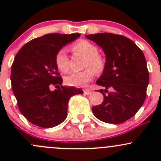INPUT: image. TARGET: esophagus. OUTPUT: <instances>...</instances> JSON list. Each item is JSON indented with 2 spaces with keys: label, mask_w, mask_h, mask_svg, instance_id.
Here are the masks:
<instances>
[{
  "label": "esophagus",
  "mask_w": 161,
  "mask_h": 161,
  "mask_svg": "<svg viewBox=\"0 0 161 161\" xmlns=\"http://www.w3.org/2000/svg\"><path fill=\"white\" fill-rule=\"evenodd\" d=\"M83 92H84V93L86 94V95H90V94L92 93V90H89V89H87V90H84Z\"/></svg>",
  "instance_id": "34e87169"
}]
</instances>
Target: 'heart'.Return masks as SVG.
Returning <instances> with one entry per match:
<instances>
[{"mask_svg":"<svg viewBox=\"0 0 161 161\" xmlns=\"http://www.w3.org/2000/svg\"><path fill=\"white\" fill-rule=\"evenodd\" d=\"M74 51L82 53L86 57L85 67L82 71H72L65 78L66 84L72 86H84L93 79L96 72H101L104 69L105 60L98 53V48L87 40H79L72 46ZM55 62L61 71H68L69 69V58L66 50H59L55 56Z\"/></svg>","mask_w":161,"mask_h":161,"instance_id":"heart-1","label":"heart"}]
</instances>
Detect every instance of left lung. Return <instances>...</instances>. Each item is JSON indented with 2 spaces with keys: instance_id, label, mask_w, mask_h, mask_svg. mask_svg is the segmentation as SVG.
I'll use <instances>...</instances> for the list:
<instances>
[{
  "instance_id": "obj_1",
  "label": "left lung",
  "mask_w": 161,
  "mask_h": 161,
  "mask_svg": "<svg viewBox=\"0 0 161 161\" xmlns=\"http://www.w3.org/2000/svg\"><path fill=\"white\" fill-rule=\"evenodd\" d=\"M86 37L100 46L106 56L103 74L96 82L105 88L98 91L103 94V101L92 107V113L103 122H125L145 101L149 84L145 56L132 40L124 36L102 32Z\"/></svg>"
}]
</instances>
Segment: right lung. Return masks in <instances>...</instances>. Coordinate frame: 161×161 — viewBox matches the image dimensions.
<instances>
[{"label": "right lung", "instance_id": "right-lung-1", "mask_svg": "<svg viewBox=\"0 0 161 161\" xmlns=\"http://www.w3.org/2000/svg\"><path fill=\"white\" fill-rule=\"evenodd\" d=\"M79 36V33L46 34L30 40L16 54L11 86L21 113L32 124L41 128L58 125L67 118L69 99L83 93L81 89L63 86L55 62L58 50ZM51 85L58 88L51 91Z\"/></svg>", "mask_w": 161, "mask_h": 161}]
</instances>
